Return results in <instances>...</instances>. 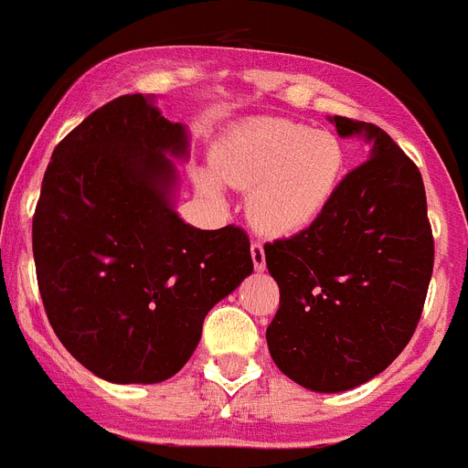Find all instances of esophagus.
Masks as SVG:
<instances>
[{
  "label": "esophagus",
  "instance_id": "obj_1",
  "mask_svg": "<svg viewBox=\"0 0 468 468\" xmlns=\"http://www.w3.org/2000/svg\"><path fill=\"white\" fill-rule=\"evenodd\" d=\"M250 251H251V261H254V268H257V271H263V268H266V251H263L261 242H251Z\"/></svg>",
  "mask_w": 468,
  "mask_h": 468
}]
</instances>
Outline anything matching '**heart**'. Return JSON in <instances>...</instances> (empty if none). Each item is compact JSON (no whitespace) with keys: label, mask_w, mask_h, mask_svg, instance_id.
<instances>
[{"label":"heart","mask_w":468,"mask_h":468,"mask_svg":"<svg viewBox=\"0 0 468 468\" xmlns=\"http://www.w3.org/2000/svg\"><path fill=\"white\" fill-rule=\"evenodd\" d=\"M211 166L214 176H197V188L211 202L221 200L218 181L251 190V223L268 235H296L330 209L346 169V153L330 132H311L290 120H263L230 133Z\"/></svg>","instance_id":"heart-1"}]
</instances>
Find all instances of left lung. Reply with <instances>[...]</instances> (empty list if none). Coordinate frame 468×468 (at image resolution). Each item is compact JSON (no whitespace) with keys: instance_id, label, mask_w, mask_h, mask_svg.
<instances>
[{"instance_id":"1","label":"left lung","mask_w":468,"mask_h":468,"mask_svg":"<svg viewBox=\"0 0 468 468\" xmlns=\"http://www.w3.org/2000/svg\"><path fill=\"white\" fill-rule=\"evenodd\" d=\"M332 122L339 136H367L369 160L341 178L311 229L263 245L280 287L268 351L292 381L320 393L356 388L400 356L433 273L417 165L377 124L339 115Z\"/></svg>"}]
</instances>
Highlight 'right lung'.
Here are the masks:
<instances>
[{
  "label": "right lung",
  "instance_id": "add662e5",
  "mask_svg": "<svg viewBox=\"0 0 468 468\" xmlns=\"http://www.w3.org/2000/svg\"><path fill=\"white\" fill-rule=\"evenodd\" d=\"M184 124L141 93L93 111L44 172L32 254L44 311L75 360L112 384H157L188 363L209 308L254 271L238 226L200 230L169 190Z\"/></svg>",
  "mask_w": 468,
  "mask_h": 468
}]
</instances>
